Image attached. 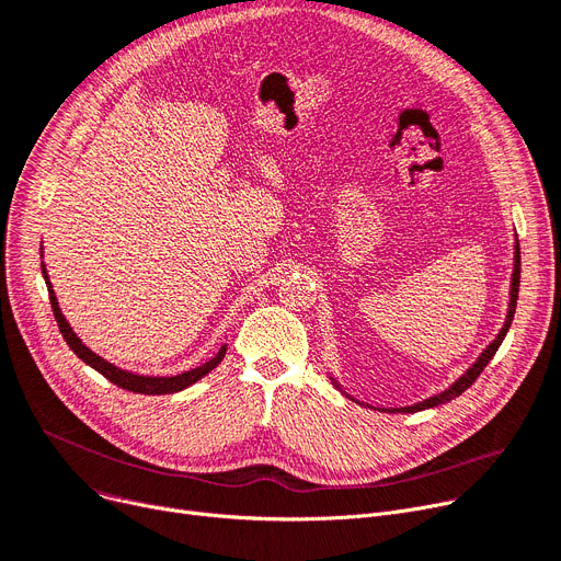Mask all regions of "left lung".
I'll return each mask as SVG.
<instances>
[{
  "mask_svg": "<svg viewBox=\"0 0 561 561\" xmlns=\"http://www.w3.org/2000/svg\"><path fill=\"white\" fill-rule=\"evenodd\" d=\"M518 284H520V248H518V241H516V252H514V275H512V300H510V311H507V320H505V325H503V330H500V334L495 336V341L482 352L480 355V359L470 366L468 370H466V375H461L455 385L448 389V391H444V393H438V396H432L430 400H423V402H419V404H411V407H402V409H389V414H414V411H423V409H430V407H436V404H444V402H450L453 398H457V396H461L470 385H473V381L482 375V370L486 368V364L493 359V355L497 352V347H500V343L505 341V336H507V332H510V328H512V320H514V311H516V300H518Z\"/></svg>",
  "mask_w": 561,
  "mask_h": 561,
  "instance_id": "left-lung-1",
  "label": "left lung"
}]
</instances>
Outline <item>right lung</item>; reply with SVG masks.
<instances>
[{
    "label": "right lung",
    "instance_id": "right-lung-1",
    "mask_svg": "<svg viewBox=\"0 0 561 561\" xmlns=\"http://www.w3.org/2000/svg\"><path fill=\"white\" fill-rule=\"evenodd\" d=\"M43 277L47 282V290H49V302H51V311H54V318L58 322V330H61L66 343L70 345V350L75 352V355L85 362L91 368H95L98 373H102L108 381H113L115 387H121L125 391H134V393H145V396H163V393H176V391H184L186 387L195 385L197 379H202L206 373H211L222 359H225V352H227V345H222L218 350V355L214 359H209L206 364L197 366V368H191L182 375H174V377H145V375H134V373H127V370H121L115 368L113 364L104 362L102 357H98L93 350H88L79 339L77 334L70 330L68 320L64 318L61 309H58V302H56V296H54V288L49 284V277H47V271L43 265Z\"/></svg>",
    "mask_w": 561,
    "mask_h": 561
}]
</instances>
